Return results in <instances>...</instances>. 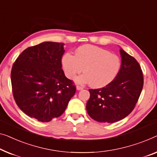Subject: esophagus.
Listing matches in <instances>:
<instances>
[{
  "label": "esophagus",
  "instance_id": "esophagus-1",
  "mask_svg": "<svg viewBox=\"0 0 157 157\" xmlns=\"http://www.w3.org/2000/svg\"><path fill=\"white\" fill-rule=\"evenodd\" d=\"M76 89H77V90H83V87L82 86H76Z\"/></svg>",
  "mask_w": 157,
  "mask_h": 157
}]
</instances>
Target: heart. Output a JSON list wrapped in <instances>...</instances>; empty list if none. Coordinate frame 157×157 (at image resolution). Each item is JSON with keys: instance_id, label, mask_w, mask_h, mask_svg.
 Masks as SVG:
<instances>
[{"instance_id": "1", "label": "heart", "mask_w": 157, "mask_h": 157, "mask_svg": "<svg viewBox=\"0 0 157 157\" xmlns=\"http://www.w3.org/2000/svg\"><path fill=\"white\" fill-rule=\"evenodd\" d=\"M65 76L73 79L77 75L85 72L76 79L79 84H90L94 88H101L111 84L120 72V58L106 49L86 44L76 49L75 55L66 53L61 58Z\"/></svg>"}]
</instances>
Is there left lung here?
Returning <instances> with one entry per match:
<instances>
[{"label":"left lung","instance_id":"1","mask_svg":"<svg viewBox=\"0 0 157 157\" xmlns=\"http://www.w3.org/2000/svg\"><path fill=\"white\" fill-rule=\"evenodd\" d=\"M121 67L116 78L106 86L89 90L86 111L100 123H114L129 115L143 87V74L135 58L120 49Z\"/></svg>","mask_w":157,"mask_h":157}]
</instances>
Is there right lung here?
<instances>
[{"label": "right lung", "mask_w": 157, "mask_h": 157, "mask_svg": "<svg viewBox=\"0 0 157 157\" xmlns=\"http://www.w3.org/2000/svg\"><path fill=\"white\" fill-rule=\"evenodd\" d=\"M63 43L46 41L25 49L14 63V99L27 116L49 122L62 115L76 91L61 69Z\"/></svg>", "instance_id": "obj_1"}]
</instances>
